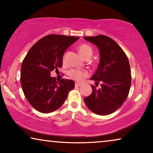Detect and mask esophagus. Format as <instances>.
<instances>
[{
  "label": "esophagus",
  "mask_w": 153,
  "mask_h": 153,
  "mask_svg": "<svg viewBox=\"0 0 153 153\" xmlns=\"http://www.w3.org/2000/svg\"><path fill=\"white\" fill-rule=\"evenodd\" d=\"M82 84L81 83H75V86L76 87H81Z\"/></svg>",
  "instance_id": "1"
}]
</instances>
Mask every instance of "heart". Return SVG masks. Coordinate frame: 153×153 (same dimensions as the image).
Wrapping results in <instances>:
<instances>
[{"label":"heart","mask_w":153,"mask_h":153,"mask_svg":"<svg viewBox=\"0 0 153 153\" xmlns=\"http://www.w3.org/2000/svg\"><path fill=\"white\" fill-rule=\"evenodd\" d=\"M79 51L81 54V56L85 58H87L88 57H91L93 52L92 47L90 45H87V44H83V45H81L79 46ZM65 56L64 55L63 57H62L63 61L65 60ZM68 75L71 77V78L74 79V80L81 81L83 80V79L84 78L85 76L88 75V73L86 71H81L78 70H75V69H72V70L69 71Z\"/></svg>","instance_id":"1"}]
</instances>
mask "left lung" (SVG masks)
I'll return each mask as SVG.
<instances>
[{"instance_id": "8db88e82", "label": "left lung", "mask_w": 153, "mask_h": 153, "mask_svg": "<svg viewBox=\"0 0 153 153\" xmlns=\"http://www.w3.org/2000/svg\"><path fill=\"white\" fill-rule=\"evenodd\" d=\"M100 50V60L92 80L101 81L99 89L91 85L93 92L84 98L85 105L91 111L106 116L120 107L128 95L131 86V72L129 60L121 47L106 35L84 37Z\"/></svg>"}]
</instances>
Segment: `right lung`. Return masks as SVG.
<instances>
[{
  "label": "right lung",
  "mask_w": 153,
  "mask_h": 153,
  "mask_svg": "<svg viewBox=\"0 0 153 153\" xmlns=\"http://www.w3.org/2000/svg\"><path fill=\"white\" fill-rule=\"evenodd\" d=\"M79 37L49 35L37 41L29 50L21 67V84L24 95L35 109L43 114L62 105L74 82L62 79L60 82L51 72L62 68L64 52Z\"/></svg>",
  "instance_id": "obj_1"
}]
</instances>
